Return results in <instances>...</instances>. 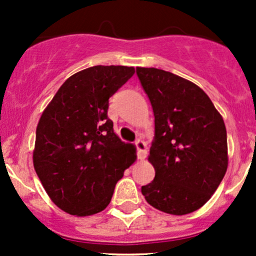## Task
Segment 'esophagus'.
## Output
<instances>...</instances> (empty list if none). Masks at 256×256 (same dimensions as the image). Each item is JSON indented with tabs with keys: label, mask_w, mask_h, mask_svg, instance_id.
Wrapping results in <instances>:
<instances>
[{
	"label": "esophagus",
	"mask_w": 256,
	"mask_h": 256,
	"mask_svg": "<svg viewBox=\"0 0 256 256\" xmlns=\"http://www.w3.org/2000/svg\"><path fill=\"white\" fill-rule=\"evenodd\" d=\"M136 148H138V157L140 160H144L147 154V146L142 140H138L135 142Z\"/></svg>",
	"instance_id": "esophagus-1"
}]
</instances>
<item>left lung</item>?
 <instances>
[{
    "mask_svg": "<svg viewBox=\"0 0 256 256\" xmlns=\"http://www.w3.org/2000/svg\"><path fill=\"white\" fill-rule=\"evenodd\" d=\"M154 115L148 161L151 183L142 186L152 207L183 216L206 204L228 168L222 115L198 85L157 68H136Z\"/></svg>",
    "mask_w": 256,
    "mask_h": 256,
    "instance_id": "obj_1",
    "label": "left lung"
}]
</instances>
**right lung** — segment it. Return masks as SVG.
<instances>
[{"instance_id":"1","label":"right lung","mask_w":256,"mask_h":256,"mask_svg":"<svg viewBox=\"0 0 256 256\" xmlns=\"http://www.w3.org/2000/svg\"><path fill=\"white\" fill-rule=\"evenodd\" d=\"M135 73L134 66H95L63 82L36 131L33 166L52 202L86 216L104 210L115 184L136 161L134 144L114 132L109 98Z\"/></svg>"}]
</instances>
